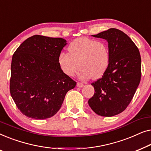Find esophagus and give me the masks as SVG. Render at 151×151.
Instances as JSON below:
<instances>
[{
	"instance_id": "obj_1",
	"label": "esophagus",
	"mask_w": 151,
	"mask_h": 151,
	"mask_svg": "<svg viewBox=\"0 0 151 151\" xmlns=\"http://www.w3.org/2000/svg\"><path fill=\"white\" fill-rule=\"evenodd\" d=\"M83 86H84V84H83V83H82V82H78L77 83L78 87H82Z\"/></svg>"
}]
</instances>
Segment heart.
<instances>
[{
  "label": "heart",
  "instance_id": "heart-1",
  "mask_svg": "<svg viewBox=\"0 0 151 151\" xmlns=\"http://www.w3.org/2000/svg\"><path fill=\"white\" fill-rule=\"evenodd\" d=\"M110 63V52L105 42L87 38H79L70 43L68 53L62 52L58 64L63 73L73 76L81 68L78 77L81 80L93 79L104 75Z\"/></svg>",
  "mask_w": 151,
  "mask_h": 151
}]
</instances>
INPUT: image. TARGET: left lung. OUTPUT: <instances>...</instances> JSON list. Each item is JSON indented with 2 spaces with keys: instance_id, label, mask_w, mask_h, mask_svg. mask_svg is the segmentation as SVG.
<instances>
[{
  "instance_id": "left-lung-1",
  "label": "left lung",
  "mask_w": 151,
  "mask_h": 151,
  "mask_svg": "<svg viewBox=\"0 0 151 151\" xmlns=\"http://www.w3.org/2000/svg\"><path fill=\"white\" fill-rule=\"evenodd\" d=\"M93 36L107 40L110 63L102 77L91 84L95 93L88 105L99 115L114 116L127 109L135 95L141 80V56L133 40L117 29Z\"/></svg>"
}]
</instances>
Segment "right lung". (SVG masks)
Returning a JSON list of instances; mask_svg holds the SVG:
<instances>
[{"label": "right lung", "mask_w": 151, "mask_h": 151, "mask_svg": "<svg viewBox=\"0 0 151 151\" xmlns=\"http://www.w3.org/2000/svg\"><path fill=\"white\" fill-rule=\"evenodd\" d=\"M67 41L35 35L12 56L10 93L22 114L36 119L52 117L76 82L60 69L58 58Z\"/></svg>", "instance_id": "obj_1"}]
</instances>
